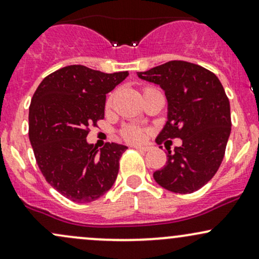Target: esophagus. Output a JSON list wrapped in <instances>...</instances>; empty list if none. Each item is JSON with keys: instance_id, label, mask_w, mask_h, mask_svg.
I'll list each match as a JSON object with an SVG mask.
<instances>
[{"instance_id": "1", "label": "esophagus", "mask_w": 259, "mask_h": 259, "mask_svg": "<svg viewBox=\"0 0 259 259\" xmlns=\"http://www.w3.org/2000/svg\"><path fill=\"white\" fill-rule=\"evenodd\" d=\"M133 148H136V149H138V151H143V152H147V151H149V149H151V147H148V146H133Z\"/></svg>"}]
</instances>
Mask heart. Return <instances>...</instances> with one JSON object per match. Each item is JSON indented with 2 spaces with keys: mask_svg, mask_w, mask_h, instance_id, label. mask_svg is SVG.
Segmentation results:
<instances>
[{
  "mask_svg": "<svg viewBox=\"0 0 259 259\" xmlns=\"http://www.w3.org/2000/svg\"><path fill=\"white\" fill-rule=\"evenodd\" d=\"M111 102H112V96L107 100V105H110ZM122 136L124 137V140L131 142H137L143 138V130L138 128V127L136 126H126L122 130Z\"/></svg>",
  "mask_w": 259,
  "mask_h": 259,
  "instance_id": "heart-1",
  "label": "heart"
}]
</instances>
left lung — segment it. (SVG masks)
<instances>
[{
	"label": "left lung",
	"mask_w": 259,
	"mask_h": 259,
	"mask_svg": "<svg viewBox=\"0 0 259 259\" xmlns=\"http://www.w3.org/2000/svg\"><path fill=\"white\" fill-rule=\"evenodd\" d=\"M138 77L159 85L168 101L166 123L155 142L180 138L153 178L162 188L190 194L207 184L221 165L231 133L230 101L215 74L196 64L171 60Z\"/></svg>",
	"instance_id": "obj_1"
}]
</instances>
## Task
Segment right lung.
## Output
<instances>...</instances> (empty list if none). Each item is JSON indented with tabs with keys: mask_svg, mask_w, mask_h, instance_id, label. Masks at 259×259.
Here are the masks:
<instances>
[{
	"mask_svg": "<svg viewBox=\"0 0 259 259\" xmlns=\"http://www.w3.org/2000/svg\"><path fill=\"white\" fill-rule=\"evenodd\" d=\"M128 71L106 74L69 65L44 77L29 106V141L41 174L63 196L91 202L115 184L126 146L88 143L89 127L105 117L106 94Z\"/></svg>",
	"mask_w": 259,
	"mask_h": 259,
	"instance_id": "1",
	"label": "right lung"
}]
</instances>
